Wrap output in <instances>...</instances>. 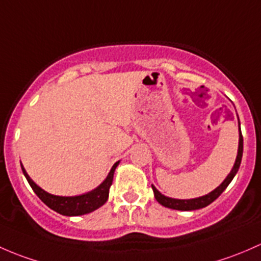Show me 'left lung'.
Returning a JSON list of instances; mask_svg holds the SVG:
<instances>
[{
  "label": "left lung",
  "instance_id": "8db88e82",
  "mask_svg": "<svg viewBox=\"0 0 261 261\" xmlns=\"http://www.w3.org/2000/svg\"><path fill=\"white\" fill-rule=\"evenodd\" d=\"M243 148H244V139L243 134H241L240 130V122H239V149H238V155H236V161L233 163L232 170L229 174H227L226 178L224 179L221 185L219 187H216L214 191H211L210 193L205 196H201V197L197 198H191V200H177V198H171L167 197V196L162 195L154 186L152 185L153 192H154V197L158 202L161 203L165 207L172 208V210H179V211H192V210H198V208H202L208 206L210 203L214 202L222 192H224L225 189L229 186V184L232 181V178L235 177V174L238 173L239 167H240L241 158H243Z\"/></svg>",
  "mask_w": 261,
  "mask_h": 261
}]
</instances>
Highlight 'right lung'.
<instances>
[{"label":"right lung","mask_w":261,"mask_h":261,"mask_svg":"<svg viewBox=\"0 0 261 261\" xmlns=\"http://www.w3.org/2000/svg\"><path fill=\"white\" fill-rule=\"evenodd\" d=\"M118 165H119V161L117 163H114V166L112 167L107 178L96 189L90 191V192L83 193V195L68 196V197H65V196L51 195V193L44 191L41 187H39L32 181L22 165H21V168H22L23 174H25L26 179L30 184L34 192L39 196V198L45 205L49 206L51 210L59 212V214L64 215V216H80V215L93 212L107 202L109 196V189H111L113 182V176H114V171Z\"/></svg>","instance_id":"obj_1"}]
</instances>
